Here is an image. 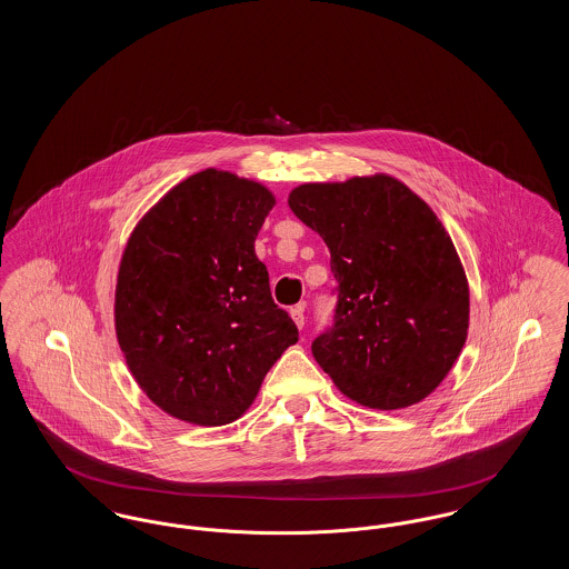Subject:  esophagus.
I'll return each instance as SVG.
<instances>
[{"mask_svg":"<svg viewBox=\"0 0 569 569\" xmlns=\"http://www.w3.org/2000/svg\"><path fill=\"white\" fill-rule=\"evenodd\" d=\"M290 313H292L295 325H297L298 328H302V326H305V305H297V307H292V309H290Z\"/></svg>","mask_w":569,"mask_h":569,"instance_id":"34e87169","label":"esophagus"}]
</instances>
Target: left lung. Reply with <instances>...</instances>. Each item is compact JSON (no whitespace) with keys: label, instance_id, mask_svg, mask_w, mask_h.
Here are the masks:
<instances>
[{"label":"left lung","instance_id":"obj_1","mask_svg":"<svg viewBox=\"0 0 569 569\" xmlns=\"http://www.w3.org/2000/svg\"><path fill=\"white\" fill-rule=\"evenodd\" d=\"M288 204L325 239L337 279L335 320L311 343L318 365L371 409L429 397L469 326L467 277L429 204L388 174L305 183Z\"/></svg>","mask_w":569,"mask_h":569}]
</instances>
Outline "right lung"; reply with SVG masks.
<instances>
[{
	"label": "right lung",
	"mask_w": 569,
	"mask_h": 569,
	"mask_svg": "<svg viewBox=\"0 0 569 569\" xmlns=\"http://www.w3.org/2000/svg\"><path fill=\"white\" fill-rule=\"evenodd\" d=\"M272 207L264 186L209 168L168 191L123 251L117 339L138 386L179 420L241 418L298 341L253 249Z\"/></svg>",
	"instance_id": "right-lung-1"
}]
</instances>
